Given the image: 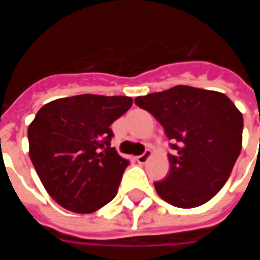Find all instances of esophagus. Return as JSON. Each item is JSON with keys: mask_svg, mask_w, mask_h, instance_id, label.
<instances>
[{"mask_svg": "<svg viewBox=\"0 0 260 260\" xmlns=\"http://www.w3.org/2000/svg\"><path fill=\"white\" fill-rule=\"evenodd\" d=\"M150 156H152V150H145V153L143 154H141V156H138L136 157V161L141 164H145L150 158Z\"/></svg>", "mask_w": 260, "mask_h": 260, "instance_id": "1", "label": "esophagus"}]
</instances>
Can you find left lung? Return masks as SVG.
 Returning a JSON list of instances; mask_svg holds the SVG:
<instances>
[{"mask_svg": "<svg viewBox=\"0 0 260 260\" xmlns=\"http://www.w3.org/2000/svg\"><path fill=\"white\" fill-rule=\"evenodd\" d=\"M163 125L174 149L167 178L154 184L170 205L206 203L229 180L242 147V114L224 93L178 85L135 99Z\"/></svg>", "mask_w": 260, "mask_h": 260, "instance_id": "obj_1", "label": "left lung"}]
</instances>
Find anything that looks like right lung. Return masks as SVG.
<instances>
[{"label": "right lung", "instance_id": "obj_1", "mask_svg": "<svg viewBox=\"0 0 260 260\" xmlns=\"http://www.w3.org/2000/svg\"><path fill=\"white\" fill-rule=\"evenodd\" d=\"M132 106L126 96L57 99L27 128L29 156L43 186L71 212L87 214L113 201L129 164L110 147V125Z\"/></svg>", "mask_w": 260, "mask_h": 260}]
</instances>
